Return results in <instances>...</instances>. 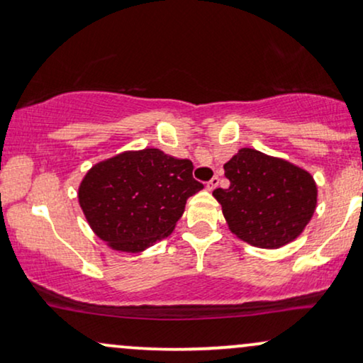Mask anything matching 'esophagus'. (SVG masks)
Listing matches in <instances>:
<instances>
[{"label": "esophagus", "instance_id": "esophagus-1", "mask_svg": "<svg viewBox=\"0 0 363 363\" xmlns=\"http://www.w3.org/2000/svg\"><path fill=\"white\" fill-rule=\"evenodd\" d=\"M218 184H219V177L214 176V177L211 179V181L208 182V186H206V187H208V191H214L216 187H218Z\"/></svg>", "mask_w": 363, "mask_h": 363}]
</instances>
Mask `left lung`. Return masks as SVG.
Here are the masks:
<instances>
[{"instance_id": "8db88e82", "label": "left lung", "mask_w": 363, "mask_h": 363, "mask_svg": "<svg viewBox=\"0 0 363 363\" xmlns=\"http://www.w3.org/2000/svg\"><path fill=\"white\" fill-rule=\"evenodd\" d=\"M228 189H214L231 233L247 245L277 250L301 235L316 208L310 172L284 159L241 149L224 164Z\"/></svg>"}]
</instances>
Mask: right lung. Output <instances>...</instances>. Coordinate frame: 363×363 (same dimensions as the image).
<instances>
[{
  "label": "right lung",
  "mask_w": 363,
  "mask_h": 363,
  "mask_svg": "<svg viewBox=\"0 0 363 363\" xmlns=\"http://www.w3.org/2000/svg\"><path fill=\"white\" fill-rule=\"evenodd\" d=\"M189 159L159 149L134 150L95 164L79 187L90 228L112 250L139 253L169 236L186 201L203 189Z\"/></svg>",
  "instance_id": "right-lung-1"
}]
</instances>
